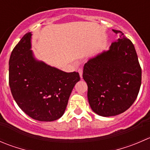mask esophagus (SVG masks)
Segmentation results:
<instances>
[{
	"label": "esophagus",
	"instance_id": "34e87169",
	"mask_svg": "<svg viewBox=\"0 0 150 150\" xmlns=\"http://www.w3.org/2000/svg\"><path fill=\"white\" fill-rule=\"evenodd\" d=\"M78 72H79V74H80V77H81V78L82 79V78H83V69H78Z\"/></svg>",
	"mask_w": 150,
	"mask_h": 150
}]
</instances>
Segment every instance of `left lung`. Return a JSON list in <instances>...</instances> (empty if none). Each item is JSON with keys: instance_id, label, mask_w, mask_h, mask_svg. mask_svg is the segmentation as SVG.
<instances>
[{"instance_id": "1", "label": "left lung", "mask_w": 150, "mask_h": 150, "mask_svg": "<svg viewBox=\"0 0 150 150\" xmlns=\"http://www.w3.org/2000/svg\"><path fill=\"white\" fill-rule=\"evenodd\" d=\"M109 49L84 64L83 78L88 86V103L102 117L122 114L133 105L142 84V68L134 45L124 33Z\"/></svg>"}]
</instances>
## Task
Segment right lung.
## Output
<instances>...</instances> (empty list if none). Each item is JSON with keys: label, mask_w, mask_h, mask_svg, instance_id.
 Segmentation results:
<instances>
[{"label": "right lung", "mask_w": 150, "mask_h": 150, "mask_svg": "<svg viewBox=\"0 0 150 150\" xmlns=\"http://www.w3.org/2000/svg\"><path fill=\"white\" fill-rule=\"evenodd\" d=\"M31 33L24 35L9 59L8 82L19 107L32 119L58 120L64 113L78 72H66L39 61L31 50Z\"/></svg>", "instance_id": "add662e5"}]
</instances>
